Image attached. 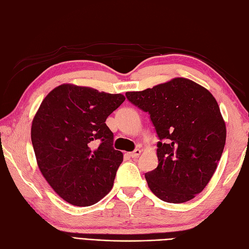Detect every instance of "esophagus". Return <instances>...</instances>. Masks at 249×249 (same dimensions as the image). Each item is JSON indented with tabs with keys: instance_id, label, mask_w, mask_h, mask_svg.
I'll list each match as a JSON object with an SVG mask.
<instances>
[{
	"instance_id": "1",
	"label": "esophagus",
	"mask_w": 249,
	"mask_h": 249,
	"mask_svg": "<svg viewBox=\"0 0 249 249\" xmlns=\"http://www.w3.org/2000/svg\"><path fill=\"white\" fill-rule=\"evenodd\" d=\"M141 149H135L134 151H132V153H129V156L131 158H136V157H139L141 155Z\"/></svg>"
}]
</instances>
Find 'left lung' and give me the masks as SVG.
<instances>
[{"mask_svg":"<svg viewBox=\"0 0 249 249\" xmlns=\"http://www.w3.org/2000/svg\"><path fill=\"white\" fill-rule=\"evenodd\" d=\"M125 95L148 111L161 141L158 166L145 174L149 189L169 203L194 199L214 175L226 144V124L216 99L184 77Z\"/></svg>","mask_w":249,"mask_h":249,"instance_id":"1","label":"left lung"}]
</instances>
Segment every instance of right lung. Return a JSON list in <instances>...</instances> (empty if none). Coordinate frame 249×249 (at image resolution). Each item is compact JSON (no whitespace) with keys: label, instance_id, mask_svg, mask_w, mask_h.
Returning <instances> with one entry per match:
<instances>
[{"label":"right lung","instance_id":"obj_1","mask_svg":"<svg viewBox=\"0 0 249 249\" xmlns=\"http://www.w3.org/2000/svg\"><path fill=\"white\" fill-rule=\"evenodd\" d=\"M124 100L121 93L63 84L40 103L31 126L38 169L70 204L93 205L113 188L124 155L114 149L105 121Z\"/></svg>","mask_w":249,"mask_h":249}]
</instances>
